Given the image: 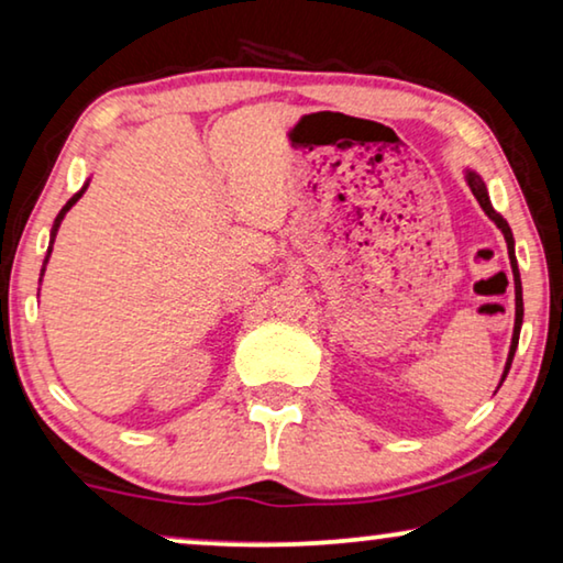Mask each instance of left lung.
I'll use <instances>...</instances> for the list:
<instances>
[{"mask_svg": "<svg viewBox=\"0 0 563 563\" xmlns=\"http://www.w3.org/2000/svg\"><path fill=\"white\" fill-rule=\"evenodd\" d=\"M467 185H470L472 195H475V198H477L479 208H483L485 213H487V218H490V221H495V225H498L500 231H503L505 243H508V256H510L512 276H516V328H512L510 353H508V363H505V373H503V380H505V376H508V371H510L512 355H516V347H518L520 324H523V289H520V274H518V264H516V249H512V246H516V243H512V233H510L508 221H505V218L498 213V210H495V208L490 206V198H487V187H485V183H483V177H479L477 173H472V169H470V173H467Z\"/></svg>", "mask_w": 563, "mask_h": 563, "instance_id": "left-lung-1", "label": "left lung"}]
</instances>
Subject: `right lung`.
<instances>
[{
  "label": "right lung",
  "instance_id": "add662e5",
  "mask_svg": "<svg viewBox=\"0 0 563 563\" xmlns=\"http://www.w3.org/2000/svg\"><path fill=\"white\" fill-rule=\"evenodd\" d=\"M84 190H86V185H84ZM84 190H78L76 195H73V198H70L68 202H65V208L60 210V213H58V218H55V225H53V231H51V249H47L45 264H47V258H51V251H53V241H55V233H58V228H60V221H63V218H65V213H68V210H70L73 206H76V202H78V198H80V195H84ZM45 264H43V272H45ZM40 276H43V274H40Z\"/></svg>",
  "mask_w": 563,
  "mask_h": 563
}]
</instances>
